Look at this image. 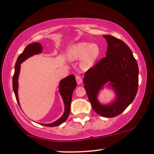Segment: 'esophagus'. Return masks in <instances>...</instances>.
<instances>
[{
	"label": "esophagus",
	"instance_id": "esophagus-1",
	"mask_svg": "<svg viewBox=\"0 0 154 154\" xmlns=\"http://www.w3.org/2000/svg\"><path fill=\"white\" fill-rule=\"evenodd\" d=\"M76 81H77V83L78 84H81L82 82V77H80V76H77L76 77Z\"/></svg>",
	"mask_w": 154,
	"mask_h": 154
}]
</instances>
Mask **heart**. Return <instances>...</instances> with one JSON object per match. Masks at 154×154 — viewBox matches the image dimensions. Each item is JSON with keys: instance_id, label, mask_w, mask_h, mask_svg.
Segmentation results:
<instances>
[{"instance_id": "heart-1", "label": "heart", "mask_w": 154, "mask_h": 154, "mask_svg": "<svg viewBox=\"0 0 154 154\" xmlns=\"http://www.w3.org/2000/svg\"><path fill=\"white\" fill-rule=\"evenodd\" d=\"M100 53V48L97 43L80 42L72 45L68 51V57L70 59H78L83 56L81 67L84 70L89 69L95 63Z\"/></svg>"}]
</instances>
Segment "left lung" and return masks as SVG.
I'll list each match as a JSON object with an SVG mask.
<instances>
[{
  "instance_id": "left-lung-1",
  "label": "left lung",
  "mask_w": 154,
  "mask_h": 154,
  "mask_svg": "<svg viewBox=\"0 0 154 154\" xmlns=\"http://www.w3.org/2000/svg\"><path fill=\"white\" fill-rule=\"evenodd\" d=\"M108 43L106 57L86 71L84 88L92 108L98 115L113 118L125 111L136 97L138 88V66L126 43L111 35H104ZM114 89L115 101L100 104L97 95L105 84Z\"/></svg>"
}]
</instances>
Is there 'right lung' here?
Listing matches in <instances>:
<instances>
[{
    "mask_svg": "<svg viewBox=\"0 0 154 154\" xmlns=\"http://www.w3.org/2000/svg\"><path fill=\"white\" fill-rule=\"evenodd\" d=\"M42 52V46L39 43H33L31 44L27 45V47L25 48L23 52L18 56L17 62L15 64V71L14 75L12 78V85H13V90L14 92L16 99L18 102V105L20 106L19 100H18V75H19L20 69V63L23 62L25 60L28 59L29 57L33 56L34 54H40ZM77 86V82L75 80V77L74 75H70L69 76L64 78L61 79L59 82V90L60 95L62 97L64 106H65V110H64V113L63 116L60 118L56 120L54 122L50 124H41L43 126H46V127H56L61 124L64 122L67 118H68L70 114V104L71 100H72V93L74 91L75 88Z\"/></svg>",
    "mask_w": 154,
    "mask_h": 154,
    "instance_id": "obj_1",
    "label": "right lung"
}]
</instances>
